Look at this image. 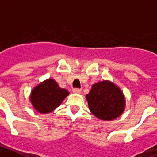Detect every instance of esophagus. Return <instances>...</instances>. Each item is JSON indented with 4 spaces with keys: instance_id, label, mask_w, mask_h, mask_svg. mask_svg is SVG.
Masks as SVG:
<instances>
[{
    "instance_id": "1",
    "label": "esophagus",
    "mask_w": 157,
    "mask_h": 157,
    "mask_svg": "<svg viewBox=\"0 0 157 157\" xmlns=\"http://www.w3.org/2000/svg\"><path fill=\"white\" fill-rule=\"evenodd\" d=\"M72 92H73V93H76V94H81V90L78 89V88H75V89L72 90Z\"/></svg>"
}]
</instances>
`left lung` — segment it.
Listing matches in <instances>:
<instances>
[{
  "mask_svg": "<svg viewBox=\"0 0 157 157\" xmlns=\"http://www.w3.org/2000/svg\"><path fill=\"white\" fill-rule=\"evenodd\" d=\"M86 98L92 114L104 121H111L122 115L126 107L121 89L109 80L92 85Z\"/></svg>",
  "mask_w": 157,
  "mask_h": 157,
  "instance_id": "left-lung-1",
  "label": "left lung"
}]
</instances>
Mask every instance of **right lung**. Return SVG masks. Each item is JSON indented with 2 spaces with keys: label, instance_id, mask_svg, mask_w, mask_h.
<instances>
[{
  "label": "right lung",
  "instance_id": "1",
  "mask_svg": "<svg viewBox=\"0 0 157 157\" xmlns=\"http://www.w3.org/2000/svg\"><path fill=\"white\" fill-rule=\"evenodd\" d=\"M68 94L69 92L61 88L54 79L48 78L33 87L29 101L36 111L44 114L56 109Z\"/></svg>",
  "mask_w": 157,
  "mask_h": 157
}]
</instances>
